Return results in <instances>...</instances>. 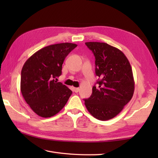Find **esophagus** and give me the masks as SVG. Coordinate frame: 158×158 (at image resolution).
Listing matches in <instances>:
<instances>
[{
	"mask_svg": "<svg viewBox=\"0 0 158 158\" xmlns=\"http://www.w3.org/2000/svg\"><path fill=\"white\" fill-rule=\"evenodd\" d=\"M73 90H74V92L77 93L79 91V88H73Z\"/></svg>",
	"mask_w": 158,
	"mask_h": 158,
	"instance_id": "34e87169",
	"label": "esophagus"
}]
</instances>
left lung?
Instances as JSON below:
<instances>
[{"label": "left lung", "instance_id": "obj_1", "mask_svg": "<svg viewBox=\"0 0 158 158\" xmlns=\"http://www.w3.org/2000/svg\"><path fill=\"white\" fill-rule=\"evenodd\" d=\"M95 56L96 75L100 79L85 99V105L97 119L106 121L122 111L132 99L135 81L132 67L125 54L105 43L87 42Z\"/></svg>", "mask_w": 158, "mask_h": 158}]
</instances>
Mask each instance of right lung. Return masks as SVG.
Returning a JSON list of instances; mask_svg holds the SVG:
<instances>
[{"mask_svg":"<svg viewBox=\"0 0 158 158\" xmlns=\"http://www.w3.org/2000/svg\"><path fill=\"white\" fill-rule=\"evenodd\" d=\"M77 45L62 43L45 47L26 60L21 72L20 89L36 114L51 117L65 106L72 91L55 81L62 74V64Z\"/></svg>","mask_w":158,"mask_h":158,"instance_id":"1","label":"right lung"}]
</instances>
